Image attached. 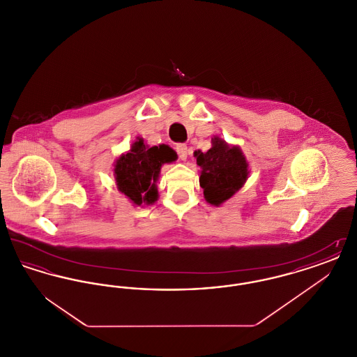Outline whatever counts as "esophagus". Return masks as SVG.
I'll use <instances>...</instances> for the list:
<instances>
[{
	"label": "esophagus",
	"mask_w": 357,
	"mask_h": 357,
	"mask_svg": "<svg viewBox=\"0 0 357 357\" xmlns=\"http://www.w3.org/2000/svg\"><path fill=\"white\" fill-rule=\"evenodd\" d=\"M175 150H176V153H178L179 158H181L182 160H186L187 151H188V150H187L186 144H183V143H179V144H176Z\"/></svg>",
	"instance_id": "esophagus-1"
}]
</instances>
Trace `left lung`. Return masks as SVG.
I'll return each instance as SVG.
<instances>
[{
    "mask_svg": "<svg viewBox=\"0 0 357 357\" xmlns=\"http://www.w3.org/2000/svg\"><path fill=\"white\" fill-rule=\"evenodd\" d=\"M207 153L195 151L197 165L201 167L199 185L204 188V199L213 206H221L230 199L249 176V165L238 146H230L223 139L214 136Z\"/></svg>",
    "mask_w": 357,
    "mask_h": 357,
    "instance_id": "left-lung-1",
    "label": "left lung"
}]
</instances>
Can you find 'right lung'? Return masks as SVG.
I'll return each mask as SVG.
<instances>
[{
	"instance_id": "obj_1",
	"label": "right lung",
	"mask_w": 357,
	"mask_h": 357,
	"mask_svg": "<svg viewBox=\"0 0 357 357\" xmlns=\"http://www.w3.org/2000/svg\"><path fill=\"white\" fill-rule=\"evenodd\" d=\"M174 160H176V153L169 146L150 147L142 137H136L131 150L116 159L114 175L118 190L136 206L155 204L160 169Z\"/></svg>"
}]
</instances>
